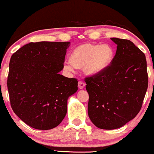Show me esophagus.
I'll return each instance as SVG.
<instances>
[{
  "label": "esophagus",
  "mask_w": 154,
  "mask_h": 154,
  "mask_svg": "<svg viewBox=\"0 0 154 154\" xmlns=\"http://www.w3.org/2000/svg\"><path fill=\"white\" fill-rule=\"evenodd\" d=\"M85 86H86V84L84 83V82L82 81H79L78 82V87H79V88H80V89H83Z\"/></svg>",
  "instance_id": "1"
}]
</instances>
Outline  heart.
Masks as SVG:
<instances>
[{
    "mask_svg": "<svg viewBox=\"0 0 154 154\" xmlns=\"http://www.w3.org/2000/svg\"><path fill=\"white\" fill-rule=\"evenodd\" d=\"M114 58L113 48L109 45L84 43L72 51L70 60L64 63V68L70 72L84 68L87 75H98L107 69Z\"/></svg>",
    "mask_w": 154,
    "mask_h": 154,
    "instance_id": "heart-1",
    "label": "heart"
}]
</instances>
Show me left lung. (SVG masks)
<instances>
[{"label":"left lung","instance_id":"obj_1","mask_svg":"<svg viewBox=\"0 0 154 154\" xmlns=\"http://www.w3.org/2000/svg\"><path fill=\"white\" fill-rule=\"evenodd\" d=\"M116 52L111 65L86 77L88 114L98 128H119L137 116L148 87L144 54L128 40L112 38Z\"/></svg>","mask_w":154,"mask_h":154}]
</instances>
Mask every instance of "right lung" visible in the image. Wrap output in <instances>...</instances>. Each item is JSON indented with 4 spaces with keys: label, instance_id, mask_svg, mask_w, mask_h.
I'll return each mask as SVG.
<instances>
[{
    "label": "right lung",
    "instance_id": "1",
    "mask_svg": "<svg viewBox=\"0 0 154 154\" xmlns=\"http://www.w3.org/2000/svg\"><path fill=\"white\" fill-rule=\"evenodd\" d=\"M70 42H30L10 58L8 89L10 105L20 119L33 128L50 130L61 123L68 99L78 81L59 74Z\"/></svg>",
    "mask_w": 154,
    "mask_h": 154
}]
</instances>
